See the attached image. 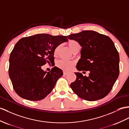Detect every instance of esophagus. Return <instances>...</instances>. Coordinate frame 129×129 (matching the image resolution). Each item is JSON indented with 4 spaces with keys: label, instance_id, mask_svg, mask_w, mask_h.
I'll list each match as a JSON object with an SVG mask.
<instances>
[{
    "label": "esophagus",
    "instance_id": "obj_1",
    "mask_svg": "<svg viewBox=\"0 0 129 129\" xmlns=\"http://www.w3.org/2000/svg\"><path fill=\"white\" fill-rule=\"evenodd\" d=\"M68 74V72H65V71H64V72H63V75H67Z\"/></svg>",
    "mask_w": 129,
    "mask_h": 129
}]
</instances>
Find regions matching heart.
Masks as SVG:
<instances>
[{
	"instance_id": "obj_1",
	"label": "heart",
	"mask_w": 129,
	"mask_h": 129,
	"mask_svg": "<svg viewBox=\"0 0 129 129\" xmlns=\"http://www.w3.org/2000/svg\"><path fill=\"white\" fill-rule=\"evenodd\" d=\"M68 45L70 47V48L72 50V51H73V50L77 48V46H80L78 42L75 40H69L68 43ZM58 48H56L54 50V55H56L57 54V51ZM74 65V62L72 61H67L63 60V59H60L56 62V66L59 68L63 70L64 71H70L71 69L73 67Z\"/></svg>"
}]
</instances>
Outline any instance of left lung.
<instances>
[{
    "label": "left lung",
    "mask_w": 129,
    "mask_h": 129,
    "mask_svg": "<svg viewBox=\"0 0 129 129\" xmlns=\"http://www.w3.org/2000/svg\"><path fill=\"white\" fill-rule=\"evenodd\" d=\"M81 46V58L77 64L79 71H90L89 76L75 73L76 80L70 86L80 98L93 101L111 91L119 74V55L108 36L93 30H83L68 36Z\"/></svg>",
    "instance_id": "8db88e82"
}]
</instances>
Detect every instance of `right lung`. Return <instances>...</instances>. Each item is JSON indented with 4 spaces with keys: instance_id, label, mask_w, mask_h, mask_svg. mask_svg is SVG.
Instances as JSON below:
<instances>
[{
    "instance_id": "add662e5",
    "label": "right lung",
    "mask_w": 129,
    "mask_h": 129,
    "mask_svg": "<svg viewBox=\"0 0 129 129\" xmlns=\"http://www.w3.org/2000/svg\"><path fill=\"white\" fill-rule=\"evenodd\" d=\"M68 40L67 36L38 34L22 38L16 44L9 58V75L18 96L39 101L52 91L63 72L56 66L50 72L41 67L46 63L54 64V50Z\"/></svg>"
}]
</instances>
